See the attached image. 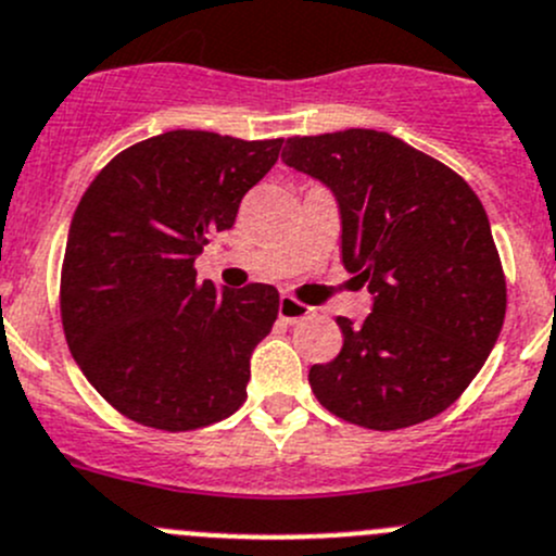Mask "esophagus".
Masks as SVG:
<instances>
[{
	"label": "esophagus",
	"instance_id": "esophagus-1",
	"mask_svg": "<svg viewBox=\"0 0 556 556\" xmlns=\"http://www.w3.org/2000/svg\"><path fill=\"white\" fill-rule=\"evenodd\" d=\"M309 315H312V306L301 304V301H295L293 295H282V299H279V320L299 323V320H306Z\"/></svg>",
	"mask_w": 556,
	"mask_h": 556
}]
</instances>
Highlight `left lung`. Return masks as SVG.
<instances>
[{"label":"left lung","mask_w":556,"mask_h":556,"mask_svg":"<svg viewBox=\"0 0 556 556\" xmlns=\"http://www.w3.org/2000/svg\"><path fill=\"white\" fill-rule=\"evenodd\" d=\"M282 163L333 192L342 263L375 299L342 350L309 369L342 421L393 432L462 396L505 320V274L483 203L440 160L377 129L288 138Z\"/></svg>","instance_id":"1"}]
</instances>
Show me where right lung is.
I'll list each match as a JSON object with an SVG mask.
<instances>
[{
    "label": "right lung",
    "instance_id": "obj_1",
    "mask_svg": "<svg viewBox=\"0 0 556 556\" xmlns=\"http://www.w3.org/2000/svg\"><path fill=\"white\" fill-rule=\"evenodd\" d=\"M282 138L170 129L111 160L73 214L62 263L70 353L102 399L163 432L217 424L244 404L250 355L279 312L274 285L217 290L195 257L233 228Z\"/></svg>",
    "mask_w": 556,
    "mask_h": 556
}]
</instances>
